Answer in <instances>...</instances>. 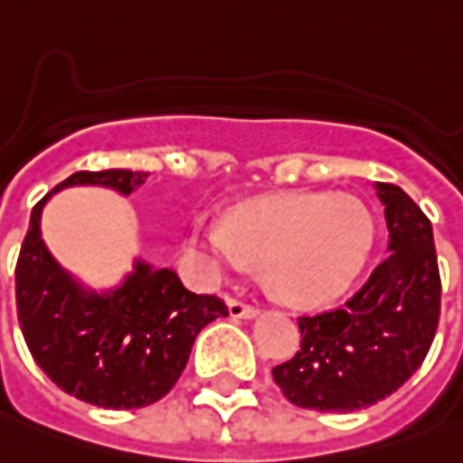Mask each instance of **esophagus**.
I'll use <instances>...</instances> for the list:
<instances>
[{
    "mask_svg": "<svg viewBox=\"0 0 463 463\" xmlns=\"http://www.w3.org/2000/svg\"><path fill=\"white\" fill-rule=\"evenodd\" d=\"M228 310H231L232 318H255V316H258V308H253V306H248V303H242V300L235 298L228 300Z\"/></svg>",
    "mask_w": 463,
    "mask_h": 463,
    "instance_id": "34e87169",
    "label": "esophagus"
}]
</instances>
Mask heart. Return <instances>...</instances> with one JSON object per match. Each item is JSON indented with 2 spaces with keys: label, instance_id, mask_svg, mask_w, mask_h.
Segmentation results:
<instances>
[{
  "label": "heart",
  "instance_id": "obj_1",
  "mask_svg": "<svg viewBox=\"0 0 463 463\" xmlns=\"http://www.w3.org/2000/svg\"><path fill=\"white\" fill-rule=\"evenodd\" d=\"M373 241L366 205L345 193H288L245 200L221 225H198L187 250L208 278L263 265L288 303L338 298L364 270Z\"/></svg>",
  "mask_w": 463,
  "mask_h": 463
}]
</instances>
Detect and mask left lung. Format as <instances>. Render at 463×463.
Wrapping results in <instances>:
<instances>
[{
  "label": "left lung",
  "instance_id": "left-lung-1",
  "mask_svg": "<svg viewBox=\"0 0 463 463\" xmlns=\"http://www.w3.org/2000/svg\"><path fill=\"white\" fill-rule=\"evenodd\" d=\"M389 255L341 308L298 318L300 351L273 368L290 403L358 411L399 391L431 348L441 310L434 231L399 185L376 183Z\"/></svg>",
  "mask_w": 463,
  "mask_h": 463
}]
</instances>
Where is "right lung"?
<instances>
[{
  "label": "right lung",
  "instance_id": "right-lung-1",
  "mask_svg": "<svg viewBox=\"0 0 463 463\" xmlns=\"http://www.w3.org/2000/svg\"><path fill=\"white\" fill-rule=\"evenodd\" d=\"M147 173H74L34 205L17 263V313L37 366L74 399L102 409H142L177 383L198 333L228 308L190 293L175 270L142 258L119 286L95 290L64 270L42 238V213L64 187L130 195Z\"/></svg>",
  "mask_w": 463,
  "mask_h": 463
}]
</instances>
